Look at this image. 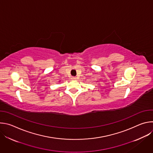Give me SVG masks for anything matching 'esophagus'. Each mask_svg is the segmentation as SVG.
I'll use <instances>...</instances> for the list:
<instances>
[{
	"label": "esophagus",
	"instance_id": "obj_1",
	"mask_svg": "<svg viewBox=\"0 0 153 153\" xmlns=\"http://www.w3.org/2000/svg\"><path fill=\"white\" fill-rule=\"evenodd\" d=\"M71 79V80H76V79H77V77H75V76H72Z\"/></svg>",
	"mask_w": 153,
	"mask_h": 153
}]
</instances>
